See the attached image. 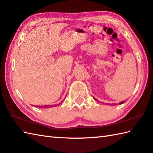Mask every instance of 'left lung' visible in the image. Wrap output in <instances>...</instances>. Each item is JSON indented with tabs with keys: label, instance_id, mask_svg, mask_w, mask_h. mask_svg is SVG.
<instances>
[{
	"label": "left lung",
	"instance_id": "obj_1",
	"mask_svg": "<svg viewBox=\"0 0 153 153\" xmlns=\"http://www.w3.org/2000/svg\"><path fill=\"white\" fill-rule=\"evenodd\" d=\"M94 99H95V100H96V101H97V100H96V99H95V97H94ZM124 102H125V101H121V102H120V103H119V104H120V105H121V104H123V103ZM108 105H109V104H108ZM113 105H117V104H116V103H114V104H113Z\"/></svg>",
	"mask_w": 153,
	"mask_h": 153
}]
</instances>
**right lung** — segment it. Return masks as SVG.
Returning <instances> with one entry per match:
<instances>
[{
  "label": "right lung",
  "instance_id": "right-lung-1",
  "mask_svg": "<svg viewBox=\"0 0 153 153\" xmlns=\"http://www.w3.org/2000/svg\"><path fill=\"white\" fill-rule=\"evenodd\" d=\"M58 105H59V104H58ZM36 107H38L39 108H41V107H44V108H48H48H49V107H52V105H44V106L42 105V106H36Z\"/></svg>",
  "mask_w": 153,
  "mask_h": 153
}]
</instances>
